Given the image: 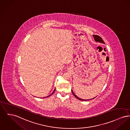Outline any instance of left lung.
Returning a JSON list of instances; mask_svg holds the SVG:
<instances>
[{"label": "left lung", "instance_id": "left-lung-1", "mask_svg": "<svg viewBox=\"0 0 130 130\" xmlns=\"http://www.w3.org/2000/svg\"><path fill=\"white\" fill-rule=\"evenodd\" d=\"M93 37H94V39H95V40L96 41V42H100V43H103V44H105V43H104V42L103 41V39L102 38L99 36H98V35H93ZM72 93H73V95L76 98V99H77L79 100H80V101H88V100H84V99H80V98H79L78 97H77V96H76V95L74 94V93L73 92V90H72ZM94 98H93V99H94Z\"/></svg>", "mask_w": 130, "mask_h": 130}]
</instances>
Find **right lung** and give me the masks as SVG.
Segmentation results:
<instances>
[{
  "label": "right lung",
  "mask_w": 130,
  "mask_h": 130,
  "mask_svg": "<svg viewBox=\"0 0 130 130\" xmlns=\"http://www.w3.org/2000/svg\"><path fill=\"white\" fill-rule=\"evenodd\" d=\"M55 89H54V91H53V93H52V94H51V95H49V96H47V97H46V98H47V97H49V96H51V95H52V94H54V92H55ZM46 97H45V98H46Z\"/></svg>",
  "instance_id": "add662e5"
}]
</instances>
